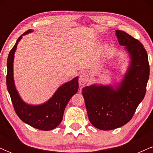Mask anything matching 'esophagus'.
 Instances as JSON below:
<instances>
[{
    "label": "esophagus",
    "instance_id": "1",
    "mask_svg": "<svg viewBox=\"0 0 153 153\" xmlns=\"http://www.w3.org/2000/svg\"><path fill=\"white\" fill-rule=\"evenodd\" d=\"M89 78H90V76L89 75L86 73H82L80 74V77H79V85L80 86H82V85H85L87 83V82L89 80Z\"/></svg>",
    "mask_w": 153,
    "mask_h": 153
}]
</instances>
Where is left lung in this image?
<instances>
[{"label": "left lung", "instance_id": "1", "mask_svg": "<svg viewBox=\"0 0 153 153\" xmlns=\"http://www.w3.org/2000/svg\"><path fill=\"white\" fill-rule=\"evenodd\" d=\"M116 35L131 59L122 84L117 90L95 85L82 88L89 121L102 130L117 129L131 120L145 97L150 76L148 56L143 44L123 31L117 30Z\"/></svg>", "mask_w": 153, "mask_h": 153}]
</instances>
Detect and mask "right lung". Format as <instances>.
Returning <instances> with one entry per match:
<instances>
[{"mask_svg": "<svg viewBox=\"0 0 153 153\" xmlns=\"http://www.w3.org/2000/svg\"><path fill=\"white\" fill-rule=\"evenodd\" d=\"M28 30L19 36L15 45L8 54L7 59L6 85L15 112L24 122L40 130L48 131L56 128L62 120L65 108L72 96L78 90V78L66 82L58 90L51 99L39 106H30L24 103L15 88L13 78V61L17 44L23 35L30 32Z\"/></svg>", "mask_w": 153, "mask_h": 153, "instance_id": "1", "label": "right lung"}]
</instances>
